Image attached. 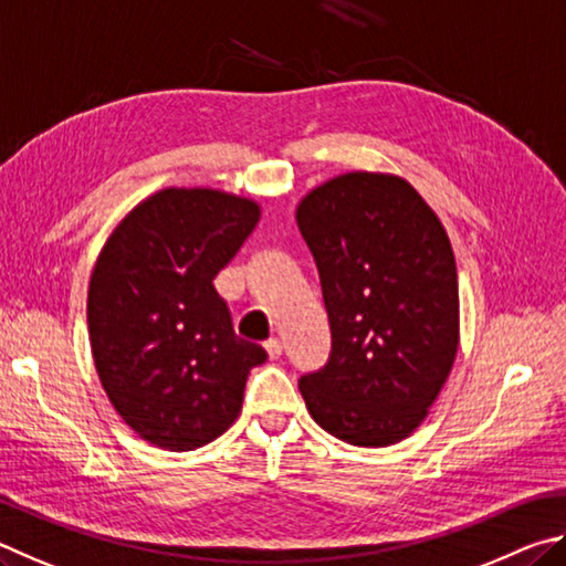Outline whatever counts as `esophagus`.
<instances>
[{"instance_id":"esophagus-1","label":"esophagus","mask_w":566,"mask_h":566,"mask_svg":"<svg viewBox=\"0 0 566 566\" xmlns=\"http://www.w3.org/2000/svg\"><path fill=\"white\" fill-rule=\"evenodd\" d=\"M265 353H268V358H271V360H277L283 355V343L277 338H271L265 343Z\"/></svg>"}]
</instances>
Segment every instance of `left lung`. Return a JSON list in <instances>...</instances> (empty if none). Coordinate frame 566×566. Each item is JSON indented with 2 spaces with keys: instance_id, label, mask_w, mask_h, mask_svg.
<instances>
[{
  "instance_id": "8db88e82",
  "label": "left lung",
  "mask_w": 566,
  "mask_h": 566,
  "mask_svg": "<svg viewBox=\"0 0 566 566\" xmlns=\"http://www.w3.org/2000/svg\"><path fill=\"white\" fill-rule=\"evenodd\" d=\"M315 258L333 350L298 388L325 432L388 448L428 418L460 348L448 231L400 176L350 171L295 211Z\"/></svg>"
}]
</instances>
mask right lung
Listing matches in <instances>:
<instances>
[{
	"label": "right lung",
	"mask_w": 566,
	"mask_h": 566,
	"mask_svg": "<svg viewBox=\"0 0 566 566\" xmlns=\"http://www.w3.org/2000/svg\"><path fill=\"white\" fill-rule=\"evenodd\" d=\"M261 218L251 198L164 188L124 216L88 281L94 365L138 438L188 452L238 418L248 373L268 355L233 333L213 277Z\"/></svg>",
	"instance_id": "obj_1"
}]
</instances>
